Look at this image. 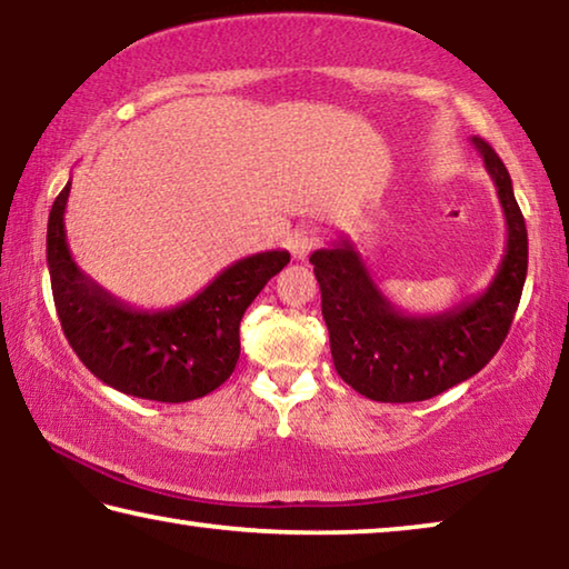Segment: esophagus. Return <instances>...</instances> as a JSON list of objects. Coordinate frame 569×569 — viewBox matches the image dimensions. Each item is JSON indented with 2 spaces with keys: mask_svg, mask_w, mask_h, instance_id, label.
Instances as JSON below:
<instances>
[{
  "mask_svg": "<svg viewBox=\"0 0 569 569\" xmlns=\"http://www.w3.org/2000/svg\"><path fill=\"white\" fill-rule=\"evenodd\" d=\"M316 246H319V230L311 226L296 228L291 238H288V250H291L293 258H298V261H303Z\"/></svg>",
  "mask_w": 569,
  "mask_h": 569,
  "instance_id": "esophagus-1",
  "label": "esophagus"
}]
</instances>
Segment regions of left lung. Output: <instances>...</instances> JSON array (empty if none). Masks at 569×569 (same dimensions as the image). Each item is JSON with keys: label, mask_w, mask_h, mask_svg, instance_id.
Here are the masks:
<instances>
[{"label": "left lung", "mask_w": 569, "mask_h": 569, "mask_svg": "<svg viewBox=\"0 0 569 569\" xmlns=\"http://www.w3.org/2000/svg\"><path fill=\"white\" fill-rule=\"evenodd\" d=\"M497 188L507 223L502 263L485 291L441 313L399 311L349 238L313 250L321 311L339 377L371 401L409 403L475 377L507 339L527 278V228L512 178L497 152L471 138Z\"/></svg>", "instance_id": "1"}]
</instances>
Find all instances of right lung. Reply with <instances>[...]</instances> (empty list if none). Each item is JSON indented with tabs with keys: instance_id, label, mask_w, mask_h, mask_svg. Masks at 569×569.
Here are the masks:
<instances>
[{
	"instance_id": "1",
	"label": "right lung",
	"mask_w": 569,
	"mask_h": 569,
	"mask_svg": "<svg viewBox=\"0 0 569 569\" xmlns=\"http://www.w3.org/2000/svg\"><path fill=\"white\" fill-rule=\"evenodd\" d=\"M70 188L67 180L50 210L47 266L72 351L102 383L138 399L180 403L218 389L238 363L246 308L291 261L288 250L240 258L172 308H134L74 263L64 230Z\"/></svg>"
}]
</instances>
